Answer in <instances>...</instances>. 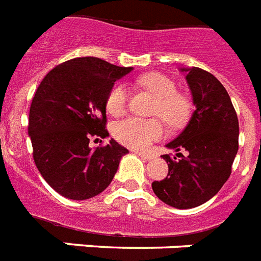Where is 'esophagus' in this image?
<instances>
[{"label":"esophagus","instance_id":"esophagus-1","mask_svg":"<svg viewBox=\"0 0 261 261\" xmlns=\"http://www.w3.org/2000/svg\"><path fill=\"white\" fill-rule=\"evenodd\" d=\"M136 153L140 156L141 159H144V160L153 159V155H151V153H145V152H139V151H136Z\"/></svg>","mask_w":261,"mask_h":261}]
</instances>
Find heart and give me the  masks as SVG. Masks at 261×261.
Here are the masks:
<instances>
[{
  "mask_svg": "<svg viewBox=\"0 0 261 261\" xmlns=\"http://www.w3.org/2000/svg\"><path fill=\"white\" fill-rule=\"evenodd\" d=\"M139 85L156 97L153 114L163 118L170 126H179L186 121L190 105L186 97L179 94L172 79L163 74L151 72L139 78ZM128 103V89L124 83L117 82L110 87L106 94V110L112 116H121ZM113 136L126 147L133 149H147L152 143L164 136L162 121L152 118L129 117L113 125Z\"/></svg>",
  "mask_w": 261,
  "mask_h": 261,
  "instance_id": "1",
  "label": "heart"
}]
</instances>
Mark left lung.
<instances>
[{
	"mask_svg": "<svg viewBox=\"0 0 261 261\" xmlns=\"http://www.w3.org/2000/svg\"><path fill=\"white\" fill-rule=\"evenodd\" d=\"M193 94L195 109L189 124L167 148L186 156L163 155L168 174L152 190L160 201L176 209H191L216 195L232 172L239 149V120L230 97L213 74L198 67L180 68Z\"/></svg>",
	"mask_w": 261,
	"mask_h": 261,
	"instance_id": "1",
	"label": "left lung"
}]
</instances>
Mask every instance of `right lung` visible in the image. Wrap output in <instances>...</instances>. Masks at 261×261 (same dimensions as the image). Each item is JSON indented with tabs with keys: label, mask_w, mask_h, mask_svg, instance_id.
Returning <instances> with one entry per match:
<instances>
[{
	"label": "right lung",
	"mask_w": 261,
	"mask_h": 261,
	"mask_svg": "<svg viewBox=\"0 0 261 261\" xmlns=\"http://www.w3.org/2000/svg\"><path fill=\"white\" fill-rule=\"evenodd\" d=\"M132 70L93 56L75 58L52 68L37 87L28 125L33 160L60 195L89 199L113 180L128 149L113 139L103 147L91 148L89 143L109 136L106 94Z\"/></svg>",
	"instance_id": "1"
}]
</instances>
